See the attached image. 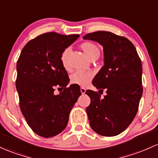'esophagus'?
Returning a JSON list of instances; mask_svg holds the SVG:
<instances>
[{
	"mask_svg": "<svg viewBox=\"0 0 158 158\" xmlns=\"http://www.w3.org/2000/svg\"><path fill=\"white\" fill-rule=\"evenodd\" d=\"M80 91H81V93H82V94H84L86 92V89L85 88H83V87L80 88Z\"/></svg>",
	"mask_w": 158,
	"mask_h": 158,
	"instance_id": "34e87169",
	"label": "esophagus"
}]
</instances>
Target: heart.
Segmentation results:
<instances>
[{"instance_id": "heart-1", "label": "heart", "mask_w": 158, "mask_h": 158, "mask_svg": "<svg viewBox=\"0 0 158 158\" xmlns=\"http://www.w3.org/2000/svg\"><path fill=\"white\" fill-rule=\"evenodd\" d=\"M80 48L87 55L88 58L91 60L98 59L100 55V48L95 43L89 41L82 43L80 45ZM70 55V48H66L60 54V60L62 66L66 70H70L69 58ZM93 78V73L91 72H83L77 71L70 76V82L72 84L78 85L79 86H87Z\"/></svg>"}]
</instances>
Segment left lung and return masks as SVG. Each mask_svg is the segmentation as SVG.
<instances>
[{"mask_svg":"<svg viewBox=\"0 0 158 158\" xmlns=\"http://www.w3.org/2000/svg\"><path fill=\"white\" fill-rule=\"evenodd\" d=\"M103 47L104 65L92 84L106 95L87 90L91 99L86 109L90 125L98 134L114 136L131 124L137 113L143 95L141 60L136 48L126 37L109 31H96L83 37Z\"/></svg>","mask_w":158,"mask_h":158,"instance_id":"obj_1","label":"left lung"}]
</instances>
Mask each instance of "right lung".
Masks as SVG:
<instances>
[{"label":"right lung","mask_w":158,"mask_h":158,"mask_svg":"<svg viewBox=\"0 0 158 158\" xmlns=\"http://www.w3.org/2000/svg\"><path fill=\"white\" fill-rule=\"evenodd\" d=\"M79 37L55 32L41 34L25 45L17 61L15 87L21 111L29 127L42 137H52L65 129L81 95L78 85L67 88L70 79L60 60L63 50ZM56 87L63 91L55 95Z\"/></svg>","instance_id":"1"}]
</instances>
